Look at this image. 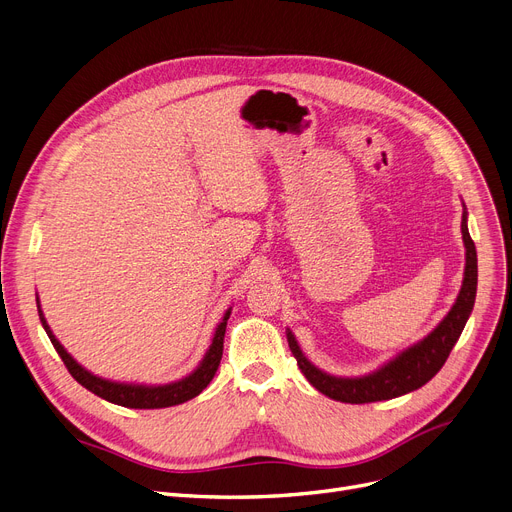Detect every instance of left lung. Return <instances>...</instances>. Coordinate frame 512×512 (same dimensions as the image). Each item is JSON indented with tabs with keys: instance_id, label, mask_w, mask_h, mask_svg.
<instances>
[{
	"instance_id": "left-lung-1",
	"label": "left lung",
	"mask_w": 512,
	"mask_h": 512,
	"mask_svg": "<svg viewBox=\"0 0 512 512\" xmlns=\"http://www.w3.org/2000/svg\"><path fill=\"white\" fill-rule=\"evenodd\" d=\"M462 241L467 248V266H465V281H462L460 294L452 306V310L446 314V319L437 325L421 344L408 348L400 356H396L392 362H387L377 373L360 377V379H342L331 377L323 371H319L306 360L302 354L296 337L287 331V342L291 354L296 356L298 367L304 373V377L310 381L312 387L319 389L321 394L329 396L337 402L348 404H369L379 400H392L398 396H404L412 389H419L425 385L431 377L437 375L448 360L454 344L465 329L469 314L475 304L477 294V252L475 243L467 229V210L462 212Z\"/></svg>"
}]
</instances>
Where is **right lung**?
<instances>
[{
    "mask_svg": "<svg viewBox=\"0 0 512 512\" xmlns=\"http://www.w3.org/2000/svg\"><path fill=\"white\" fill-rule=\"evenodd\" d=\"M231 310H227L225 319L221 321V325L216 327L214 339H212V346L206 352L204 360L200 367L193 371L189 377L177 381V383H168V385H158V387H145V385H127V383H114V381H106L91 375L89 371H85L81 364L72 358L62 346L58 339L54 337L50 325L45 323V316L39 308V319L41 325L50 337V342L54 344L56 352L60 354L62 362L66 364L68 373L75 377L83 387H87L89 392H93L95 396H100L112 404L118 406H127V408H166V406H177L183 404L191 398H196L198 394H202L206 385L212 381L218 364H221L223 358V339H225V329H227V319H229Z\"/></svg>",
    "mask_w": 512,
    "mask_h": 512,
    "instance_id": "right-lung-1",
    "label": "right lung"
}]
</instances>
